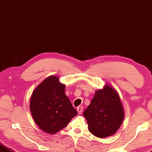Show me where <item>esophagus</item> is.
Masks as SVG:
<instances>
[{
	"label": "esophagus",
	"mask_w": 152,
	"mask_h": 152,
	"mask_svg": "<svg viewBox=\"0 0 152 152\" xmlns=\"http://www.w3.org/2000/svg\"><path fill=\"white\" fill-rule=\"evenodd\" d=\"M83 107H78L77 108V113H78L79 115H80V114H81L82 111H83Z\"/></svg>",
	"instance_id": "1"
}]
</instances>
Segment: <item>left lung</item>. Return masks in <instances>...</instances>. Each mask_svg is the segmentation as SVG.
I'll return each mask as SVG.
<instances>
[{"label":"left lung","instance_id":"8db88e82","mask_svg":"<svg viewBox=\"0 0 152 152\" xmlns=\"http://www.w3.org/2000/svg\"><path fill=\"white\" fill-rule=\"evenodd\" d=\"M83 116L91 133L98 138L115 134L125 116L123 106L116 90L109 84L96 91Z\"/></svg>","mask_w":152,"mask_h":152}]
</instances>
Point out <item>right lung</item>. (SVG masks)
Returning <instances> with one entry per match:
<instances>
[{
	"instance_id": "obj_1",
	"label": "right lung",
	"mask_w": 152,
	"mask_h": 152,
	"mask_svg": "<svg viewBox=\"0 0 152 152\" xmlns=\"http://www.w3.org/2000/svg\"><path fill=\"white\" fill-rule=\"evenodd\" d=\"M66 85L59 77L50 75L34 90L30 99V110L37 126L49 134H54L66 127L77 115L65 94Z\"/></svg>"
}]
</instances>
